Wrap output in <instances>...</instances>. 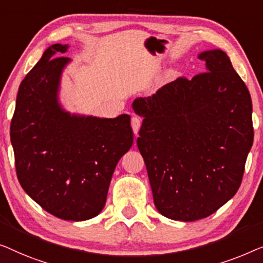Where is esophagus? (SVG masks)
Returning <instances> with one entry per match:
<instances>
[{
    "mask_svg": "<svg viewBox=\"0 0 263 263\" xmlns=\"http://www.w3.org/2000/svg\"><path fill=\"white\" fill-rule=\"evenodd\" d=\"M140 124H142V120H140L138 117H132V119H131V126H132L133 133H135L136 136L138 135Z\"/></svg>",
    "mask_w": 263,
    "mask_h": 263,
    "instance_id": "esophagus-1",
    "label": "esophagus"
}]
</instances>
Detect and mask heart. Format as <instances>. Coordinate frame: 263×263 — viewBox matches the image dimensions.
Wrapping results in <instances>:
<instances>
[{
  "mask_svg": "<svg viewBox=\"0 0 263 263\" xmlns=\"http://www.w3.org/2000/svg\"><path fill=\"white\" fill-rule=\"evenodd\" d=\"M177 75H179V70H177V69H172L167 72L168 79H175Z\"/></svg>",
  "mask_w": 263,
  "mask_h": 263,
  "instance_id": "1",
  "label": "heart"
}]
</instances>
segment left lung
<instances>
[{
  "label": "left lung",
  "instance_id": "8db88e82",
  "mask_svg": "<svg viewBox=\"0 0 263 263\" xmlns=\"http://www.w3.org/2000/svg\"><path fill=\"white\" fill-rule=\"evenodd\" d=\"M206 72L180 77L132 102L143 117L137 145L162 216L209 217L241 186L254 140L249 90L221 50L199 53Z\"/></svg>",
  "mask_w": 263,
  "mask_h": 263
}]
</instances>
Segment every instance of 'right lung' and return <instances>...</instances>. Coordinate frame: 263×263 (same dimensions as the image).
Returning <instances> with one entry per match:
<instances>
[{
  "label": "right lung",
  "mask_w": 263,
  "mask_h": 263,
  "mask_svg": "<svg viewBox=\"0 0 263 263\" xmlns=\"http://www.w3.org/2000/svg\"><path fill=\"white\" fill-rule=\"evenodd\" d=\"M68 44L47 47L22 81L10 124L15 168L24 191L64 220L94 218L106 204L118 162L133 144L131 117L71 114L59 102Z\"/></svg>",
  "instance_id": "1"
}]
</instances>
